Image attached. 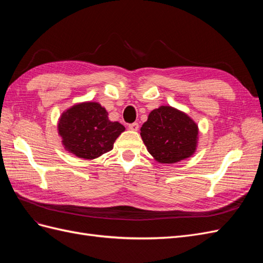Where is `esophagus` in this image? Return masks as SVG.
<instances>
[{
    "instance_id": "obj_1",
    "label": "esophagus",
    "mask_w": 263,
    "mask_h": 263,
    "mask_svg": "<svg viewBox=\"0 0 263 263\" xmlns=\"http://www.w3.org/2000/svg\"><path fill=\"white\" fill-rule=\"evenodd\" d=\"M128 127H129L130 130H138L139 125H138V123H132V124L128 125Z\"/></svg>"
}]
</instances>
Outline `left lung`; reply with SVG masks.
I'll list each match as a JSON object with an SVG mask.
<instances>
[{"label":"left lung","instance_id":"8db88e82","mask_svg":"<svg viewBox=\"0 0 263 263\" xmlns=\"http://www.w3.org/2000/svg\"><path fill=\"white\" fill-rule=\"evenodd\" d=\"M197 134L192 119L171 106L154 109L140 128L149 154L161 163H174L192 156Z\"/></svg>","mask_w":263,"mask_h":263}]
</instances>
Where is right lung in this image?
Segmentation results:
<instances>
[{
    "mask_svg": "<svg viewBox=\"0 0 263 263\" xmlns=\"http://www.w3.org/2000/svg\"><path fill=\"white\" fill-rule=\"evenodd\" d=\"M99 103L85 102L63 113L58 130L69 153L82 159H95L113 149L116 138L125 130L118 122H110Z\"/></svg>",
    "mask_w": 263,
    "mask_h": 263,
    "instance_id": "add662e5",
    "label": "right lung"
}]
</instances>
